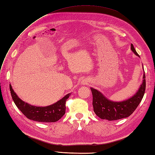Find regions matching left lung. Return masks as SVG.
<instances>
[{
  "mask_svg": "<svg viewBox=\"0 0 155 155\" xmlns=\"http://www.w3.org/2000/svg\"><path fill=\"white\" fill-rule=\"evenodd\" d=\"M130 46L132 51L139 57L133 45L131 44ZM143 78V83L137 93L128 99L121 102H114L108 100L100 91L91 88L93 94V106L95 114L101 119L108 120H116L129 117L139 106L145 92L146 80L144 72Z\"/></svg>",
  "mask_w": 155,
  "mask_h": 155,
  "instance_id": "1",
  "label": "left lung"
}]
</instances>
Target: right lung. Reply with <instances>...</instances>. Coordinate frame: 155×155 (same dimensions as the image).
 <instances>
[{
  "label": "right lung",
  "mask_w": 155,
  "mask_h": 155,
  "mask_svg": "<svg viewBox=\"0 0 155 155\" xmlns=\"http://www.w3.org/2000/svg\"><path fill=\"white\" fill-rule=\"evenodd\" d=\"M12 100L22 114L32 120L42 123H54L61 119L65 114L66 102L71 94L68 93L57 103L47 107H35L22 101L13 91L10 84Z\"/></svg>",
  "instance_id": "1"
}]
</instances>
